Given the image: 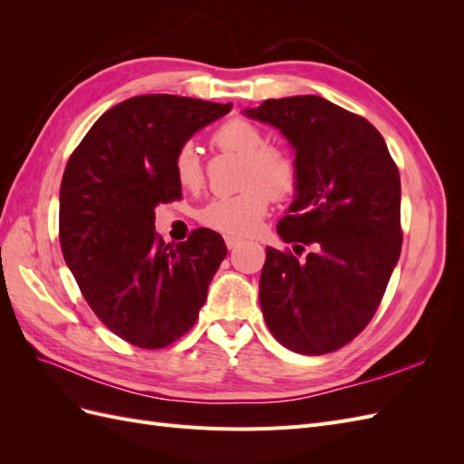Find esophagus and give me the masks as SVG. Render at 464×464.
<instances>
[{"label": "esophagus", "instance_id": "34e87169", "mask_svg": "<svg viewBox=\"0 0 464 464\" xmlns=\"http://www.w3.org/2000/svg\"><path fill=\"white\" fill-rule=\"evenodd\" d=\"M224 242H227L228 249H234V247H237V246L242 244L240 237H236V236H227V237H224Z\"/></svg>", "mask_w": 464, "mask_h": 464}]
</instances>
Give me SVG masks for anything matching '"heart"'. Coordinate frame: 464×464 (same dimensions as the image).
Instances as JSON below:
<instances>
[{
  "mask_svg": "<svg viewBox=\"0 0 464 464\" xmlns=\"http://www.w3.org/2000/svg\"><path fill=\"white\" fill-rule=\"evenodd\" d=\"M215 149L242 159V193L208 201L199 220L207 228L228 236H249L266 215L271 198L283 199L298 186L294 154L278 145H266L265 133L254 121L232 118L210 135ZM178 184L198 189L203 184V164L191 145H184L174 160Z\"/></svg>",
  "mask_w": 464,
  "mask_h": 464,
  "instance_id": "1",
  "label": "heart"
}]
</instances>
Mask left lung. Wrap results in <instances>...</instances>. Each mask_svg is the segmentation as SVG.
<instances>
[{
	"label": "left lung",
	"instance_id": "left-lung-1",
	"mask_svg": "<svg viewBox=\"0 0 464 464\" xmlns=\"http://www.w3.org/2000/svg\"><path fill=\"white\" fill-rule=\"evenodd\" d=\"M244 114L275 125L296 149V199L276 232L286 244L315 246L305 261L266 247V327L292 353H334L368 327L399 261V168L366 118L321 96L269 98Z\"/></svg>",
	"mask_w": 464,
	"mask_h": 464
}]
</instances>
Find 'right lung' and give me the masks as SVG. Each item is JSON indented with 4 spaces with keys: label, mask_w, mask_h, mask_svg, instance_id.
Returning a JSON list of instances; mask_svg holds the SVG:
<instances>
[{
    "label": "right lung",
    "mask_w": 464,
    "mask_h": 464,
    "mask_svg": "<svg viewBox=\"0 0 464 464\" xmlns=\"http://www.w3.org/2000/svg\"><path fill=\"white\" fill-rule=\"evenodd\" d=\"M232 104L176 94L133 96L110 108L67 160L60 246L91 310L120 339L157 350L199 317L227 246L198 228L166 246L154 207L181 199L174 160L188 139Z\"/></svg>",
    "instance_id": "add662e5"
}]
</instances>
